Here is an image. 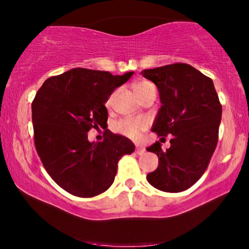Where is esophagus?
<instances>
[{
	"label": "esophagus",
	"mask_w": 249,
	"mask_h": 249,
	"mask_svg": "<svg viewBox=\"0 0 249 249\" xmlns=\"http://www.w3.org/2000/svg\"><path fill=\"white\" fill-rule=\"evenodd\" d=\"M136 153L139 154V156H142V154L145 153V148L142 147V146H137V148H136Z\"/></svg>",
	"instance_id": "obj_1"
}]
</instances>
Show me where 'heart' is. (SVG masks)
<instances>
[{
    "mask_svg": "<svg viewBox=\"0 0 249 249\" xmlns=\"http://www.w3.org/2000/svg\"><path fill=\"white\" fill-rule=\"evenodd\" d=\"M153 85L151 84L150 82L147 81H137L132 84V89L136 93V96L141 97L147 89L152 88ZM112 104V97L107 99V107H111ZM147 126V123L145 119L142 118H126L122 119L116 124V130L118 131L119 133L124 134V136L128 137V138L132 139H138L141 137L142 131L145 130Z\"/></svg>",
    "mask_w": 249,
    "mask_h": 249,
    "instance_id": "heart-1",
    "label": "heart"
}]
</instances>
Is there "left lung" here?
Listing matches in <instances>:
<instances>
[{"label": "left lung", "instance_id": "obj_1", "mask_svg": "<svg viewBox=\"0 0 249 249\" xmlns=\"http://www.w3.org/2000/svg\"><path fill=\"white\" fill-rule=\"evenodd\" d=\"M157 85L161 107L152 131L172 134L171 146L147 147L158 156V168L147 181L164 192H181L196 184L210 164L219 137L222 107L213 81L186 63H173L142 71Z\"/></svg>", "mask_w": 249, "mask_h": 249}]
</instances>
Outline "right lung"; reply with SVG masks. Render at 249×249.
<instances>
[{"label": "right lung", "mask_w": 249, "mask_h": 249, "mask_svg": "<svg viewBox=\"0 0 249 249\" xmlns=\"http://www.w3.org/2000/svg\"><path fill=\"white\" fill-rule=\"evenodd\" d=\"M132 75L76 68L49 77L37 91L31 104L37 154L53 181L72 196L92 198L105 192L119 159L134 151L130 139L108 130L103 142L88 141L91 128L107 126L104 104Z\"/></svg>", "instance_id": "1"}]
</instances>
